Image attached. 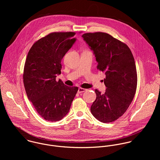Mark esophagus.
Returning a JSON list of instances; mask_svg holds the SVG:
<instances>
[{"mask_svg": "<svg viewBox=\"0 0 160 160\" xmlns=\"http://www.w3.org/2000/svg\"><path fill=\"white\" fill-rule=\"evenodd\" d=\"M86 91H87V89H84V88H79L78 89V93H82V92Z\"/></svg>", "mask_w": 160, "mask_h": 160, "instance_id": "obj_1", "label": "esophagus"}]
</instances>
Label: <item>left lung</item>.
<instances>
[{
  "mask_svg": "<svg viewBox=\"0 0 160 160\" xmlns=\"http://www.w3.org/2000/svg\"><path fill=\"white\" fill-rule=\"evenodd\" d=\"M82 37L93 50L97 69L105 72L104 94L96 89L91 112L102 122H111L124 114L137 89V74L133 55L125 43L102 32H88Z\"/></svg>",
  "mask_w": 160,
  "mask_h": 160,
  "instance_id": "obj_1",
  "label": "left lung"
}]
</instances>
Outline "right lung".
I'll return each mask as SVG.
<instances>
[{
    "label": "right lung",
    "instance_id": "right-lung-1",
    "mask_svg": "<svg viewBox=\"0 0 160 160\" xmlns=\"http://www.w3.org/2000/svg\"><path fill=\"white\" fill-rule=\"evenodd\" d=\"M74 32H55L37 41L28 52L23 71L27 96L43 119L53 122L68 113L78 87L59 79L61 61L76 41Z\"/></svg>",
    "mask_w": 160,
    "mask_h": 160
}]
</instances>
